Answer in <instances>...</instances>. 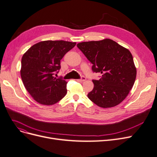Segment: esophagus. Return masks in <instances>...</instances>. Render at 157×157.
I'll list each match as a JSON object with an SVG mask.
<instances>
[{
	"label": "esophagus",
	"instance_id": "1",
	"mask_svg": "<svg viewBox=\"0 0 157 157\" xmlns=\"http://www.w3.org/2000/svg\"><path fill=\"white\" fill-rule=\"evenodd\" d=\"M85 80H86V78L84 77V76L81 77V78L79 79H77V81H79V82H83V81H85Z\"/></svg>",
	"mask_w": 157,
	"mask_h": 157
}]
</instances>
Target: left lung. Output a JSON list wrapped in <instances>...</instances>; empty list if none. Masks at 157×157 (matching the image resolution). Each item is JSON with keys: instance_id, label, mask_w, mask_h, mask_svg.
<instances>
[{"instance_id": "left-lung-1", "label": "left lung", "mask_w": 157, "mask_h": 157, "mask_svg": "<svg viewBox=\"0 0 157 157\" xmlns=\"http://www.w3.org/2000/svg\"><path fill=\"white\" fill-rule=\"evenodd\" d=\"M77 47L93 64V72L102 74L99 80H92L94 86L88 98L104 108L120 104L132 88L137 75L130 51L108 38L81 42Z\"/></svg>"}]
</instances>
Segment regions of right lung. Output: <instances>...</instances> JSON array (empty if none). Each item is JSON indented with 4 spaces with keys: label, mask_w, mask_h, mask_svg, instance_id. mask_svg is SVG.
<instances>
[{
    "label": "right lung",
    "mask_w": 157,
    "mask_h": 157,
    "mask_svg": "<svg viewBox=\"0 0 157 157\" xmlns=\"http://www.w3.org/2000/svg\"><path fill=\"white\" fill-rule=\"evenodd\" d=\"M76 44L63 40L42 41L24 54L20 76L26 90L38 103L52 105L65 97L67 82L54 74L60 69V60Z\"/></svg>",
    "instance_id": "obj_1"
}]
</instances>
